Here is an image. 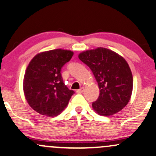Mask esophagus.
<instances>
[{
	"label": "esophagus",
	"instance_id": "1",
	"mask_svg": "<svg viewBox=\"0 0 156 156\" xmlns=\"http://www.w3.org/2000/svg\"><path fill=\"white\" fill-rule=\"evenodd\" d=\"M83 89H84V87H81L80 88V89H78L76 91V92L77 93H78V94H80V93H82L83 91Z\"/></svg>",
	"mask_w": 156,
	"mask_h": 156
}]
</instances>
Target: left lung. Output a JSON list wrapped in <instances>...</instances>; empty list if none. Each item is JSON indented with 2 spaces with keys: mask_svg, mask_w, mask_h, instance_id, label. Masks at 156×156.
I'll return each instance as SVG.
<instances>
[{
  "mask_svg": "<svg viewBox=\"0 0 156 156\" xmlns=\"http://www.w3.org/2000/svg\"><path fill=\"white\" fill-rule=\"evenodd\" d=\"M78 58L92 71L99 96L92 103L99 115L109 116L128 104L133 89V76L124 58L113 51L99 47L79 54Z\"/></svg>",
  "mask_w": 156,
  "mask_h": 156,
  "instance_id": "obj_1",
  "label": "left lung"
}]
</instances>
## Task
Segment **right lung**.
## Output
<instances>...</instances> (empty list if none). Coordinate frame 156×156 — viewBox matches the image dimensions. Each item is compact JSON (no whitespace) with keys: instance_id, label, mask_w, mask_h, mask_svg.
I'll return each instance as SVG.
<instances>
[{"instance_id":"1","label":"right lung","mask_w":156,"mask_h":156,"mask_svg":"<svg viewBox=\"0 0 156 156\" xmlns=\"http://www.w3.org/2000/svg\"><path fill=\"white\" fill-rule=\"evenodd\" d=\"M73 56L70 50L57 48L37 54L30 62L23 90L26 100L35 111L53 117L68 105L74 91L64 83L61 69Z\"/></svg>"}]
</instances>
